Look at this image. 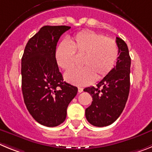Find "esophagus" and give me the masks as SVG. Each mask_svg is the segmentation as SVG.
Instances as JSON below:
<instances>
[{
    "instance_id": "obj_1",
    "label": "esophagus",
    "mask_w": 152,
    "mask_h": 152,
    "mask_svg": "<svg viewBox=\"0 0 152 152\" xmlns=\"http://www.w3.org/2000/svg\"><path fill=\"white\" fill-rule=\"evenodd\" d=\"M83 91L82 88H78V93H81Z\"/></svg>"
}]
</instances>
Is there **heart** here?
I'll list each match as a JSON object with an SVG mask.
<instances>
[{"label": "heart", "instance_id": "obj_1", "mask_svg": "<svg viewBox=\"0 0 152 152\" xmlns=\"http://www.w3.org/2000/svg\"><path fill=\"white\" fill-rule=\"evenodd\" d=\"M75 53L83 56L81 64L84 66L68 71L64 79L75 85L86 86L92 84L96 77L103 78L111 72L119 56V49L113 39L85 30L58 45L56 59L58 66L64 70L72 68Z\"/></svg>", "mask_w": 152, "mask_h": 152}]
</instances>
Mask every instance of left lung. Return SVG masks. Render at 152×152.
<instances>
[{
  "mask_svg": "<svg viewBox=\"0 0 152 152\" xmlns=\"http://www.w3.org/2000/svg\"><path fill=\"white\" fill-rule=\"evenodd\" d=\"M116 42L119 49L116 65L96 84V88L84 90L93 98L91 105L85 110L86 119L97 127L107 126L116 121L124 110L129 94L131 58L126 42L119 37Z\"/></svg>",
  "mask_w": 152,
  "mask_h": 152,
  "instance_id": "obj_1",
  "label": "left lung"
}]
</instances>
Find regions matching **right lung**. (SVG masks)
<instances>
[{
    "label": "right lung",
    "instance_id": "obj_1",
    "mask_svg": "<svg viewBox=\"0 0 152 152\" xmlns=\"http://www.w3.org/2000/svg\"><path fill=\"white\" fill-rule=\"evenodd\" d=\"M71 26H45L28 41L22 60V92L36 122L55 127L65 120L67 108L77 88L63 80L56 59L57 42Z\"/></svg>",
    "mask_w": 152,
    "mask_h": 152
}]
</instances>
